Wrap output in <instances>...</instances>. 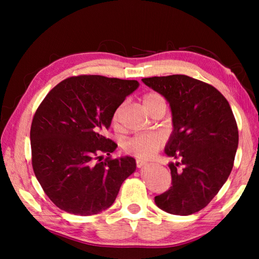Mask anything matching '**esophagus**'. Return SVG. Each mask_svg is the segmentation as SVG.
<instances>
[{"label":"esophagus","instance_id":"34e87169","mask_svg":"<svg viewBox=\"0 0 259 259\" xmlns=\"http://www.w3.org/2000/svg\"><path fill=\"white\" fill-rule=\"evenodd\" d=\"M147 163V162L145 160H140V159H137L136 160V165L138 166V168H142L143 165H145Z\"/></svg>","mask_w":259,"mask_h":259}]
</instances>
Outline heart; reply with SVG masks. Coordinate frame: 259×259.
Masks as SVG:
<instances>
[{
	"instance_id": "b5f03b06",
	"label": "heart",
	"mask_w": 259,
	"mask_h": 259,
	"mask_svg": "<svg viewBox=\"0 0 259 259\" xmlns=\"http://www.w3.org/2000/svg\"><path fill=\"white\" fill-rule=\"evenodd\" d=\"M143 106L148 113L159 106H165L166 102L163 96L157 93H148L143 96ZM122 107L119 106L115 112L113 113L112 122L113 124L119 125ZM163 146V137L159 134H139L134 137L129 138L124 143V151L129 154L142 157V159H148L155 154V153Z\"/></svg>"
}]
</instances>
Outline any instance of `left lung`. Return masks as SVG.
<instances>
[{
	"label": "left lung",
	"mask_w": 259,
	"mask_h": 259,
	"mask_svg": "<svg viewBox=\"0 0 259 259\" xmlns=\"http://www.w3.org/2000/svg\"><path fill=\"white\" fill-rule=\"evenodd\" d=\"M143 82L170 104L174 131L165 153L181 159L169 164L171 186L155 196V203L179 216L198 212L214 198L233 168L239 144L233 112L216 88L191 76H153Z\"/></svg>",
	"instance_id": "8db88e82"
}]
</instances>
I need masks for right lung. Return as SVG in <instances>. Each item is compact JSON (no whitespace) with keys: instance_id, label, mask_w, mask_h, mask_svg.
I'll use <instances>...</instances> for the list:
<instances>
[{"instance_id":"right-lung-1","label":"right lung","mask_w":259,"mask_h":259,"mask_svg":"<svg viewBox=\"0 0 259 259\" xmlns=\"http://www.w3.org/2000/svg\"><path fill=\"white\" fill-rule=\"evenodd\" d=\"M138 85L136 80L71 76L37 107L30 126L33 170L48 198L61 210L80 216L103 211L135 171L134 157L111 156L117 145L105 131L115 109ZM102 152L108 154L103 161Z\"/></svg>"}]
</instances>
